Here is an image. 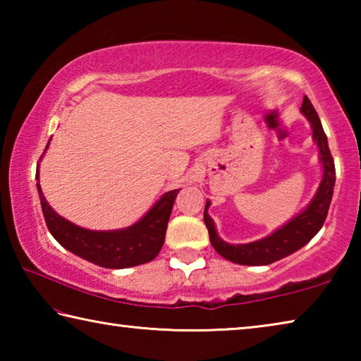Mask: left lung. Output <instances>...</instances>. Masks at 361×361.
Instances as JSON below:
<instances>
[{"label":"left lung","instance_id":"1","mask_svg":"<svg viewBox=\"0 0 361 361\" xmlns=\"http://www.w3.org/2000/svg\"><path fill=\"white\" fill-rule=\"evenodd\" d=\"M301 113L307 118L312 127V138L319 148L320 162L323 176L320 181V186L317 189L314 199L310 200L305 209L293 216L288 223L283 224L266 237L259 240L250 242V243H228L224 242L221 237L218 235L215 223L209 215L210 200H207L205 210H204V221L207 229H209L210 242L213 248L216 250L218 255H221L224 259L235 262V264L243 266H267L272 264L279 259L285 258L291 253L298 252L302 248L305 243L310 242V239L322 229L323 223H325L329 204L333 199L334 183H336V169L334 161L331 156V151L328 148V138L323 132L322 122L319 119L315 108L312 103L304 97Z\"/></svg>","mask_w":361,"mask_h":361}]
</instances>
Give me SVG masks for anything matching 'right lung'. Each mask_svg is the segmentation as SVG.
<instances>
[{"mask_svg":"<svg viewBox=\"0 0 361 361\" xmlns=\"http://www.w3.org/2000/svg\"><path fill=\"white\" fill-rule=\"evenodd\" d=\"M49 143H51V140H49ZM36 180H38L36 188L39 192L42 215H44L47 229L51 231L54 239L79 258L108 269L133 267L156 258L164 245V240H166L170 213H172L176 194L180 192V189H173V191L164 194L145 216L129 228L90 231L60 216L47 204L39 185V164L36 169Z\"/></svg>","mask_w":361,"mask_h":361,"instance_id":"right-lung-1","label":"right lung"}]
</instances>
